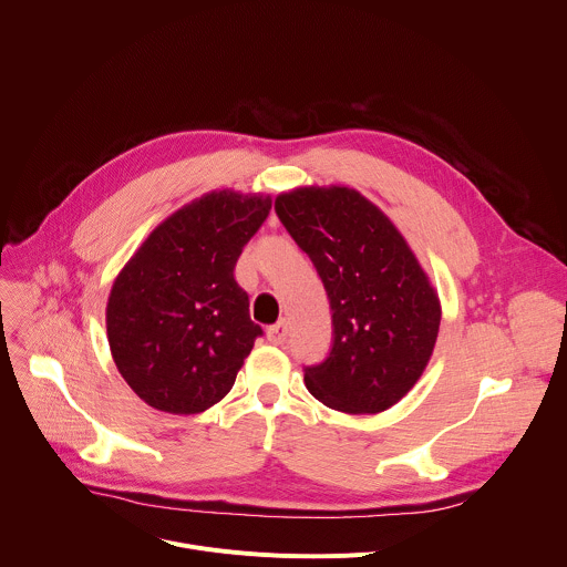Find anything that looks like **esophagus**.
Returning <instances> with one entry per match:
<instances>
[{
  "mask_svg": "<svg viewBox=\"0 0 567 567\" xmlns=\"http://www.w3.org/2000/svg\"><path fill=\"white\" fill-rule=\"evenodd\" d=\"M287 337H289L287 320H278L276 326H271V328L267 330V339H269V343H274V346H282V343L287 341Z\"/></svg>",
  "mask_w": 567,
  "mask_h": 567,
  "instance_id": "1",
  "label": "esophagus"
}]
</instances>
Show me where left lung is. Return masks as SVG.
Masks as SVG:
<instances>
[{
  "instance_id": "8db88e82",
  "label": "left lung",
  "mask_w": 567,
  "mask_h": 567,
  "mask_svg": "<svg viewBox=\"0 0 567 567\" xmlns=\"http://www.w3.org/2000/svg\"><path fill=\"white\" fill-rule=\"evenodd\" d=\"M276 213L313 262L332 309V350L305 368L307 390L350 415L394 406L429 365L442 318L409 241L346 186L282 193Z\"/></svg>"
}]
</instances>
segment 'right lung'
Listing matches in <instances>:
<instances>
[{
    "label": "right lung",
    "instance_id": "obj_1",
    "mask_svg": "<svg viewBox=\"0 0 567 567\" xmlns=\"http://www.w3.org/2000/svg\"><path fill=\"white\" fill-rule=\"evenodd\" d=\"M271 197L213 190L161 221L114 280L107 341L147 406L195 415L226 396L262 328L235 262Z\"/></svg>",
    "mask_w": 567,
    "mask_h": 567
}]
</instances>
